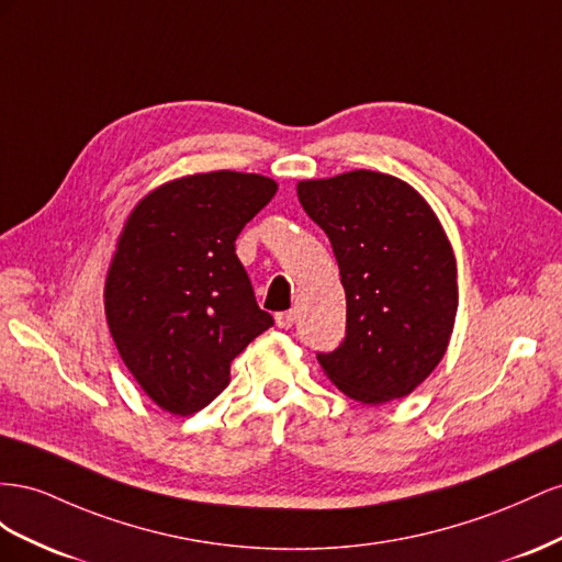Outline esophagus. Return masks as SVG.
<instances>
[{
    "label": "esophagus",
    "instance_id": "34e87169",
    "mask_svg": "<svg viewBox=\"0 0 562 562\" xmlns=\"http://www.w3.org/2000/svg\"><path fill=\"white\" fill-rule=\"evenodd\" d=\"M294 319H296V315L292 311H284V313L276 315V323L280 329H290L294 325Z\"/></svg>",
    "mask_w": 562,
    "mask_h": 562
}]
</instances>
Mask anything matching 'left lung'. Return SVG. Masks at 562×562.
<instances>
[{
	"label": "left lung",
	"instance_id": "obj_1",
	"mask_svg": "<svg viewBox=\"0 0 562 562\" xmlns=\"http://www.w3.org/2000/svg\"><path fill=\"white\" fill-rule=\"evenodd\" d=\"M296 192L327 233L346 290V339L317 362L364 405L409 395L442 360L459 306L438 216L405 181L367 169L301 181Z\"/></svg>",
	"mask_w": 562,
	"mask_h": 562
}]
</instances>
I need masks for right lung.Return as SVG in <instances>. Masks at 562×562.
<instances>
[{"label": "right lung", "mask_w": 562, "mask_h": 562, "mask_svg": "<svg viewBox=\"0 0 562 562\" xmlns=\"http://www.w3.org/2000/svg\"><path fill=\"white\" fill-rule=\"evenodd\" d=\"M276 190L259 173H195L153 190L124 223L105 280L108 327L126 370L171 414L210 405L231 362L272 327L235 239Z\"/></svg>", "instance_id": "add662e5"}]
</instances>
